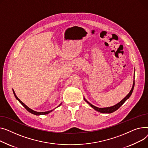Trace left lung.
<instances>
[{"mask_svg": "<svg viewBox=\"0 0 148 148\" xmlns=\"http://www.w3.org/2000/svg\"><path fill=\"white\" fill-rule=\"evenodd\" d=\"M134 81H133V86L132 88V90H130V91L129 92V93L126 95L125 97H124L122 100H121V101H119L118 103L116 104L115 105L113 106H110V107H108V108H98V107H96L94 105H92V104H91L89 101H88L87 100H86L85 97H84V100L87 103L88 105L91 107L94 110H97V112H99L100 113H103V114H111V113L114 112L115 111H116V110H118L121 106H122L123 104L124 103V102L129 99V97L131 96V95L133 92V89H134Z\"/></svg>", "mask_w": 148, "mask_h": 148, "instance_id": "8db88e82", "label": "left lung"}]
</instances>
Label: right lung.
<instances>
[{
    "label": "right lung",
    "instance_id": "1",
    "mask_svg": "<svg viewBox=\"0 0 148 148\" xmlns=\"http://www.w3.org/2000/svg\"><path fill=\"white\" fill-rule=\"evenodd\" d=\"M12 91H13V92H14V96L15 97V98H16V99L18 100L21 105L26 109V110H27V111H29L30 113H31V114H34V115H47V114H49V113H50L51 112H52L53 110H54V109H53V110H49V111H47V112H36V111H34V110H32V109H31L30 108H29L27 106H26L25 104L24 103H23L18 97H17V96L16 95V94H15V91H14V90H12ZM62 103H60V105L57 107V108H58V107H59L61 105H62Z\"/></svg>",
    "mask_w": 148,
    "mask_h": 148
}]
</instances>
